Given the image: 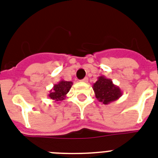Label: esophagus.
I'll return each mask as SVG.
<instances>
[{
    "mask_svg": "<svg viewBox=\"0 0 158 158\" xmlns=\"http://www.w3.org/2000/svg\"><path fill=\"white\" fill-rule=\"evenodd\" d=\"M81 81L83 82V83H87V82H88V78H87V77H85L84 79H82Z\"/></svg>",
    "mask_w": 158,
    "mask_h": 158,
    "instance_id": "esophagus-1",
    "label": "esophagus"
}]
</instances>
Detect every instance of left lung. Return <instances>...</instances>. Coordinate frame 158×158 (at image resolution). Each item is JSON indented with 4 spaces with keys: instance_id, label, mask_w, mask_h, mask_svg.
Instances as JSON below:
<instances>
[{
    "instance_id": "obj_1",
    "label": "left lung",
    "mask_w": 158,
    "mask_h": 158,
    "mask_svg": "<svg viewBox=\"0 0 158 158\" xmlns=\"http://www.w3.org/2000/svg\"><path fill=\"white\" fill-rule=\"evenodd\" d=\"M95 98L104 104H109L117 100L123 95L118 86L112 83V80L104 75L98 77L97 81L92 86Z\"/></svg>"
}]
</instances>
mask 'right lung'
Segmentation results:
<instances>
[{
	"instance_id": "obj_1",
	"label": "right lung",
	"mask_w": 158,
	"mask_h": 158,
	"mask_svg": "<svg viewBox=\"0 0 158 158\" xmlns=\"http://www.w3.org/2000/svg\"><path fill=\"white\" fill-rule=\"evenodd\" d=\"M72 85V82L65 81L62 79L57 84H54L52 89L50 90V93L48 94L49 98L57 103L63 101L67 97V94L69 92Z\"/></svg>"
}]
</instances>
